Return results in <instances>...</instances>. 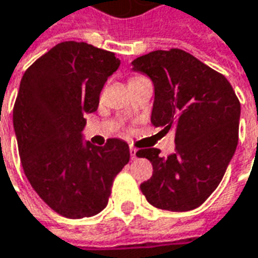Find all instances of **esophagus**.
Returning <instances> with one entry per match:
<instances>
[{
  "label": "esophagus",
  "instance_id": "34e87169",
  "mask_svg": "<svg viewBox=\"0 0 258 258\" xmlns=\"http://www.w3.org/2000/svg\"><path fill=\"white\" fill-rule=\"evenodd\" d=\"M137 152H138V151H137L134 147L130 148V156H131V159H133V160L137 159Z\"/></svg>",
  "mask_w": 258,
  "mask_h": 258
}]
</instances>
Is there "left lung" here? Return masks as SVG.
Masks as SVG:
<instances>
[{"label": "left lung", "instance_id": "obj_1", "mask_svg": "<svg viewBox=\"0 0 258 258\" xmlns=\"http://www.w3.org/2000/svg\"><path fill=\"white\" fill-rule=\"evenodd\" d=\"M133 70L154 82L151 123L176 131V151L167 158L156 148L137 152L154 167L142 194L160 210H194L217 188L235 154L240 102L222 74L180 48L141 55Z\"/></svg>", "mask_w": 258, "mask_h": 258}]
</instances>
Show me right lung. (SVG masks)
Returning a JSON list of instances; mask_svg holds the SVG:
<instances>
[{
  "label": "right lung",
  "instance_id": "obj_1",
  "mask_svg": "<svg viewBox=\"0 0 258 258\" xmlns=\"http://www.w3.org/2000/svg\"><path fill=\"white\" fill-rule=\"evenodd\" d=\"M120 67L114 53L62 41L23 74L14 128L23 172L46 204L62 217H93L107 205L113 180L130 160L127 142H84L85 114Z\"/></svg>",
  "mask_w": 258,
  "mask_h": 258
}]
</instances>
